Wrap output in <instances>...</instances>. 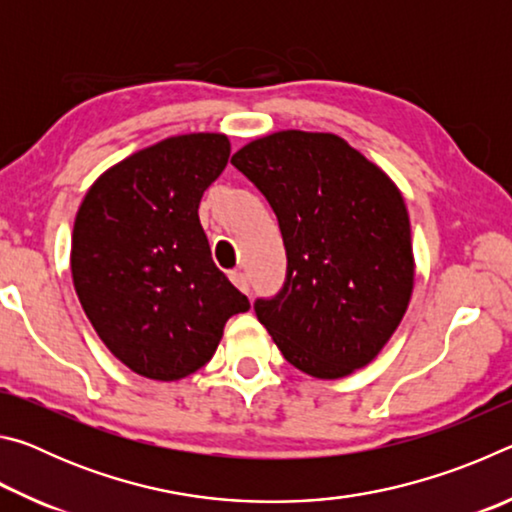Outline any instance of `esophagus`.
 Here are the masks:
<instances>
[{"instance_id":"esophagus-1","label":"esophagus","mask_w":512,"mask_h":512,"mask_svg":"<svg viewBox=\"0 0 512 512\" xmlns=\"http://www.w3.org/2000/svg\"><path fill=\"white\" fill-rule=\"evenodd\" d=\"M230 280H232V284H235L237 289H241L244 293H248V291H250V280H248V275H246V273H241V271H232V273H230Z\"/></svg>"}]
</instances>
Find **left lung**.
Returning <instances> with one entry per match:
<instances>
[{"label":"left lung","instance_id":"1","mask_svg":"<svg viewBox=\"0 0 512 512\" xmlns=\"http://www.w3.org/2000/svg\"><path fill=\"white\" fill-rule=\"evenodd\" d=\"M280 223L287 277L255 314L291 366L336 379L368 366L413 291L411 223L391 178L332 133L280 131L232 155Z\"/></svg>","mask_w":512,"mask_h":512}]
</instances>
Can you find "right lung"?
<instances>
[{"instance_id": "1", "label": "right lung", "mask_w": 512, "mask_h": 512, "mask_svg": "<svg viewBox=\"0 0 512 512\" xmlns=\"http://www.w3.org/2000/svg\"><path fill=\"white\" fill-rule=\"evenodd\" d=\"M228 158L225 135L169 137L103 173L76 214V296L99 339L137 375H192L212 359L228 318L250 309L214 266L198 221Z\"/></svg>"}]
</instances>
